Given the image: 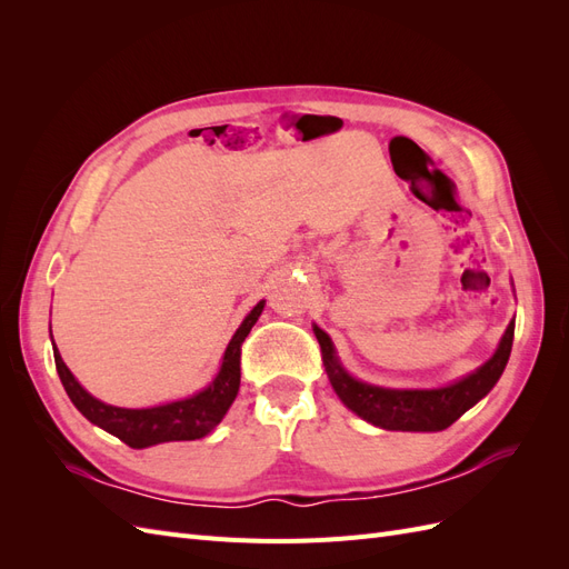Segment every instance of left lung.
Returning a JSON list of instances; mask_svg holds the SVG:
<instances>
[{
  "label": "left lung",
  "instance_id": "obj_1",
  "mask_svg": "<svg viewBox=\"0 0 569 569\" xmlns=\"http://www.w3.org/2000/svg\"><path fill=\"white\" fill-rule=\"evenodd\" d=\"M313 332L318 337L322 366L327 377H330L335 393L358 418L380 429H389V432H441V429L451 427L465 410H470L477 401L485 399L498 382V377L503 375L512 349L515 318L506 327L493 356L485 366L437 389H389L356 380L341 366L330 335L322 332L318 325H313Z\"/></svg>",
  "mask_w": 569,
  "mask_h": 569
}]
</instances>
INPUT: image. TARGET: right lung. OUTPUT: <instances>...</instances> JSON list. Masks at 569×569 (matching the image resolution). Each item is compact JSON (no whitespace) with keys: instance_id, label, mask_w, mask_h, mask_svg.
I'll use <instances>...</instances> for the list:
<instances>
[{"instance_id":"add662e5","label":"right lung","mask_w":569,"mask_h":569,"mask_svg":"<svg viewBox=\"0 0 569 569\" xmlns=\"http://www.w3.org/2000/svg\"><path fill=\"white\" fill-rule=\"evenodd\" d=\"M263 306L266 301H258L251 308V313L242 320V325L237 327V332L232 335L226 353H222L220 368L209 382V387H203L201 391L180 401H170L153 408H118L99 401L76 380L73 372L66 368L57 343L51 339L57 372L61 377V385L68 393V399L73 401V406L82 416L92 425L104 429V432L128 443L130 449H149V446L166 441H194L213 432L216 425L226 418V412L237 399L239 377H242L239 375L242 341L251 332L256 320L261 318Z\"/></svg>"}]
</instances>
